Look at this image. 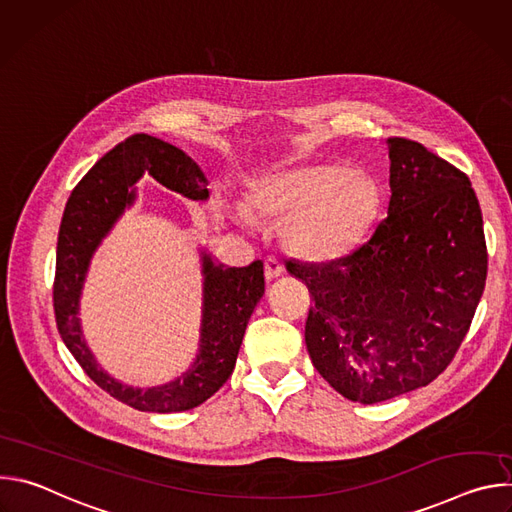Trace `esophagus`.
<instances>
[{
  "instance_id": "obj_1",
  "label": "esophagus",
  "mask_w": 512,
  "mask_h": 512,
  "mask_svg": "<svg viewBox=\"0 0 512 512\" xmlns=\"http://www.w3.org/2000/svg\"><path fill=\"white\" fill-rule=\"evenodd\" d=\"M283 271H285V267L277 257H267L265 259V277H267V281H273V279L281 277Z\"/></svg>"
}]
</instances>
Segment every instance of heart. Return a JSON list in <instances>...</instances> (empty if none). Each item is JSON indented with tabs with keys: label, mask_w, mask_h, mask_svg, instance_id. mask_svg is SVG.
<instances>
[{
	"label": "heart",
	"mask_w": 512,
	"mask_h": 512,
	"mask_svg": "<svg viewBox=\"0 0 512 512\" xmlns=\"http://www.w3.org/2000/svg\"><path fill=\"white\" fill-rule=\"evenodd\" d=\"M379 200L373 178L334 164L271 174L251 194L261 218L283 225L289 251L316 263L348 257L373 227ZM237 214L245 218L241 206Z\"/></svg>",
	"instance_id": "obj_1"
}]
</instances>
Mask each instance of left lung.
<instances>
[{"mask_svg":"<svg viewBox=\"0 0 512 512\" xmlns=\"http://www.w3.org/2000/svg\"><path fill=\"white\" fill-rule=\"evenodd\" d=\"M387 218L352 255L287 261L314 300L306 346L342 397L373 405L429 385L460 348L486 283L482 212L464 172L389 137Z\"/></svg>","mask_w":512,"mask_h":512,"instance_id":"8db88e82","label":"left lung"}]
</instances>
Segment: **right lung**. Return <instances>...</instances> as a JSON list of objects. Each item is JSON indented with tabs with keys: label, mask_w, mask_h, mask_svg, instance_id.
<instances>
[{
	"label": "right lung",
	"mask_w": 512,
	"mask_h": 512,
	"mask_svg": "<svg viewBox=\"0 0 512 512\" xmlns=\"http://www.w3.org/2000/svg\"><path fill=\"white\" fill-rule=\"evenodd\" d=\"M150 174L162 186L208 200V180L176 145L135 133L107 152L72 190L58 231L54 314L66 348L83 371L111 397L148 413H178L204 403L231 377L249 318L265 294L263 261L247 267L216 263L202 249V318L194 362L178 379L158 387H133L111 377L87 346L79 318L91 259L137 198V180Z\"/></svg>",
	"instance_id": "add662e5"
}]
</instances>
